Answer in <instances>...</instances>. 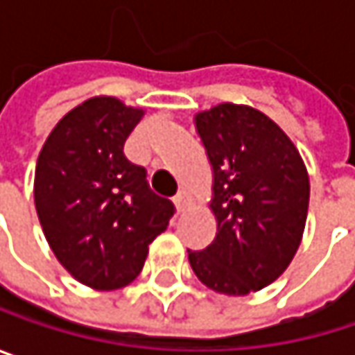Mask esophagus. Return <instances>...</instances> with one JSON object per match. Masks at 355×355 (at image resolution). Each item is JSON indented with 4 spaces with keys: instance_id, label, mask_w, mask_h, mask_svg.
<instances>
[{
    "instance_id": "1",
    "label": "esophagus",
    "mask_w": 355,
    "mask_h": 355,
    "mask_svg": "<svg viewBox=\"0 0 355 355\" xmlns=\"http://www.w3.org/2000/svg\"><path fill=\"white\" fill-rule=\"evenodd\" d=\"M189 203H191V197H189V193H184V191H180L177 197H175V207H177L178 214H182V211L189 207Z\"/></svg>"
}]
</instances>
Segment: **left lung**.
I'll return each mask as SVG.
<instances>
[{
	"label": "left lung",
	"mask_w": 355,
	"mask_h": 355,
	"mask_svg": "<svg viewBox=\"0 0 355 355\" xmlns=\"http://www.w3.org/2000/svg\"><path fill=\"white\" fill-rule=\"evenodd\" d=\"M214 171L218 232L189 263L209 290L247 296L275 282L300 247L311 184L292 139L261 110L224 103L197 112Z\"/></svg>",
	"instance_id": "left-lung-1"
}]
</instances>
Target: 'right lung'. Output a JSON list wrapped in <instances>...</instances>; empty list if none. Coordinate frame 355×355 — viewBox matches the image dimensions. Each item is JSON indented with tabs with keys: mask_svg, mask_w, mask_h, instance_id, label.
Here are the masks:
<instances>
[{
	"mask_svg": "<svg viewBox=\"0 0 355 355\" xmlns=\"http://www.w3.org/2000/svg\"><path fill=\"white\" fill-rule=\"evenodd\" d=\"M144 108L94 96L71 108L49 133L35 171V205L57 261L84 286L131 284L175 205L150 191L146 168L123 146Z\"/></svg>",
	"mask_w": 355,
	"mask_h": 355,
	"instance_id": "1",
	"label": "right lung"
}]
</instances>
